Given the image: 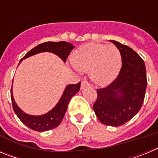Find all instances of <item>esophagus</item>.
I'll use <instances>...</instances> for the list:
<instances>
[{
  "label": "esophagus",
  "instance_id": "obj_1",
  "mask_svg": "<svg viewBox=\"0 0 158 158\" xmlns=\"http://www.w3.org/2000/svg\"><path fill=\"white\" fill-rule=\"evenodd\" d=\"M89 85H90V84H89V82L88 81L84 80L81 81V89H83V88L85 87V86H89Z\"/></svg>",
  "mask_w": 158,
  "mask_h": 158
}]
</instances>
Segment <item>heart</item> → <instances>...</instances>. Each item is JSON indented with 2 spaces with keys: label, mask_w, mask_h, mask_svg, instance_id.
Instances as JSON below:
<instances>
[{
  "label": "heart",
  "mask_w": 158,
  "mask_h": 158,
  "mask_svg": "<svg viewBox=\"0 0 158 158\" xmlns=\"http://www.w3.org/2000/svg\"><path fill=\"white\" fill-rule=\"evenodd\" d=\"M72 62L77 70L90 71V76L96 84L106 85L118 75L122 58L113 44L89 43L77 49Z\"/></svg>",
  "instance_id": "b5f03b06"
}]
</instances>
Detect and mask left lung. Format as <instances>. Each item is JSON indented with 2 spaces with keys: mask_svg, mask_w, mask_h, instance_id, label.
I'll list each match as a JSON object with an SVG mask.
<instances>
[{
  "mask_svg": "<svg viewBox=\"0 0 158 158\" xmlns=\"http://www.w3.org/2000/svg\"><path fill=\"white\" fill-rule=\"evenodd\" d=\"M110 41L120 52L122 67L109 85L97 89L93 108L102 123L118 127L139 111L144 101L147 80L145 63L139 54L127 46Z\"/></svg>",
  "mask_w": 158,
  "mask_h": 158,
  "instance_id": "obj_1",
  "label": "left lung"
}]
</instances>
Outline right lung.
Masks as SVG:
<instances>
[{
  "label": "right lung",
  "instance_id": "1",
  "mask_svg": "<svg viewBox=\"0 0 158 158\" xmlns=\"http://www.w3.org/2000/svg\"><path fill=\"white\" fill-rule=\"evenodd\" d=\"M73 47L74 46H73V44L67 42H46L31 49L21 58L20 62H22L23 59L32 56L34 54H39V53L51 52L57 54L58 57L63 60L64 62H65ZM80 87L81 82L78 84H74V85L73 84V85H67L57 105L49 112L42 115H31L23 112L18 107L14 100L12 87L11 88V100H12V107L20 121L30 129L35 131H40V132L50 131L59 126V124L63 119L71 98L80 90Z\"/></svg>",
  "mask_w": 158,
  "mask_h": 158
}]
</instances>
